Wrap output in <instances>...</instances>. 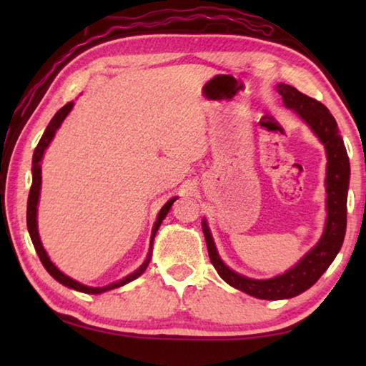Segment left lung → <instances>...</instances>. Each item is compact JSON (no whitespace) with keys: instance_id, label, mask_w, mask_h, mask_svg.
<instances>
[{"instance_id":"left-lung-1","label":"left lung","mask_w":366,"mask_h":366,"mask_svg":"<svg viewBox=\"0 0 366 366\" xmlns=\"http://www.w3.org/2000/svg\"><path fill=\"white\" fill-rule=\"evenodd\" d=\"M277 92L282 97L284 104L289 109H294L305 121L315 135L326 148L327 168H326V209L327 218L325 232L320 242L303 257L294 268L281 276L271 280H250L240 276L237 272L222 263L213 242L207 221H202L203 234H205L208 255L214 269L229 286L242 290L257 299L281 300L305 292L317 282L321 274L330 268L332 259L340 250L344 242L347 226V190H349L350 164L344 140L340 137L337 122L323 103L312 97L303 95L292 85L280 84Z\"/></svg>"}]
</instances>
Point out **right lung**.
<instances>
[{"label": "right lung", "instance_id": "add662e5", "mask_svg": "<svg viewBox=\"0 0 366 366\" xmlns=\"http://www.w3.org/2000/svg\"><path fill=\"white\" fill-rule=\"evenodd\" d=\"M74 103L69 102L67 104H64L63 108H61L56 114L53 116V119L49 121L48 127L45 129V132H43L41 139L39 142V145H36L35 152H34V158H32V187H30V192H29V200H27V229H29V234H30V239H32V244L35 247L36 253H39V258L41 264L45 266V269L51 274L54 280H56L58 282L63 284V286L66 287H71L74 290H79V292H85V294H102V292H107V290H111V289H116V287H121L124 286V284L131 282L134 280H137V277L140 274H144V271L147 269L148 263H150V258H152V247H153V239L154 235H157V231L161 226V222H163V219L166 218V214H168V212L171 209V205L172 203L176 202V198H171V200L166 203V205L159 209L158 213V218H157V222H154L153 226V231H152V239H150V252H148V257L144 262V264L140 266L139 269H135L132 274H129L124 277V280L117 281V282H113L109 284V286H104V287H89V286H84V284H80L77 281L71 280L69 276H66L64 272H61L56 266H54L51 263V259H49V257L46 255L45 249H43L41 245V240H40V235H39V229H36V205H39V197H40V187H41V166H40V161L43 158V153H45L46 147L49 145V142L53 140L54 134H56V131L61 126V122H63L66 119V116L69 114V111L72 109Z\"/></svg>", "mask_w": 366, "mask_h": 366}]
</instances>
